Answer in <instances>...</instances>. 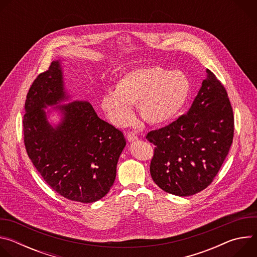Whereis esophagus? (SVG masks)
<instances>
[{"label": "esophagus", "mask_w": 257, "mask_h": 257, "mask_svg": "<svg viewBox=\"0 0 257 257\" xmlns=\"http://www.w3.org/2000/svg\"><path fill=\"white\" fill-rule=\"evenodd\" d=\"M127 138H128V140H129L130 142H134V141L138 140V136H137L136 132H133V131H129V132L127 133Z\"/></svg>", "instance_id": "34e87169"}]
</instances>
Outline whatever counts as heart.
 I'll list each match as a JSON object with an SVG mask.
<instances>
[{
	"label": "heart",
	"mask_w": 257,
	"mask_h": 257,
	"mask_svg": "<svg viewBox=\"0 0 257 257\" xmlns=\"http://www.w3.org/2000/svg\"><path fill=\"white\" fill-rule=\"evenodd\" d=\"M192 84L183 71H171L160 66L134 69L115 83L114 91H105L100 107L116 126L127 125L136 104L141 118L150 124H163L173 119L186 103Z\"/></svg>",
	"instance_id": "1"
}]
</instances>
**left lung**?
Listing matches in <instances>:
<instances>
[{
	"label": "left lung",
	"instance_id": "obj_1",
	"mask_svg": "<svg viewBox=\"0 0 257 257\" xmlns=\"http://www.w3.org/2000/svg\"><path fill=\"white\" fill-rule=\"evenodd\" d=\"M233 136L234 115L227 90L206 69L189 111L146 135L156 145L150 168L153 180L161 189L177 196L202 191L221 169Z\"/></svg>",
	"mask_w": 257,
	"mask_h": 257
}]
</instances>
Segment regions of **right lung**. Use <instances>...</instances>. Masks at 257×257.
Masks as SVG:
<instances>
[{
	"label": "right lung",
	"instance_id": "1",
	"mask_svg": "<svg viewBox=\"0 0 257 257\" xmlns=\"http://www.w3.org/2000/svg\"><path fill=\"white\" fill-rule=\"evenodd\" d=\"M67 98L60 62L54 61L27 93L24 145L33 166L53 190L69 200L91 203L113 186L126 140L122 131L97 117L88 101L55 106L63 118L53 127L44 108Z\"/></svg>",
	"mask_w": 257,
	"mask_h": 257
}]
</instances>
